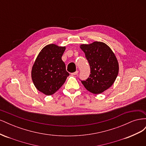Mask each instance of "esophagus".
<instances>
[{
  "label": "esophagus",
  "mask_w": 146,
  "mask_h": 146,
  "mask_svg": "<svg viewBox=\"0 0 146 146\" xmlns=\"http://www.w3.org/2000/svg\"><path fill=\"white\" fill-rule=\"evenodd\" d=\"M78 70H76V71L75 72L71 73V74L72 75V76H76V75H77V74H78Z\"/></svg>",
  "instance_id": "1"
}]
</instances>
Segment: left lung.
Segmentation results:
<instances>
[{"label":"left lung","instance_id":"1","mask_svg":"<svg viewBox=\"0 0 146 146\" xmlns=\"http://www.w3.org/2000/svg\"><path fill=\"white\" fill-rule=\"evenodd\" d=\"M89 63L91 74L81 80L86 89L95 94H100L112 86L119 72V63L112 50L102 42L95 41L80 45Z\"/></svg>","mask_w":146,"mask_h":146}]
</instances>
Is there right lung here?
<instances>
[{"instance_id":"obj_1","label":"right lung","mask_w":146,"mask_h":146,"mask_svg":"<svg viewBox=\"0 0 146 146\" xmlns=\"http://www.w3.org/2000/svg\"><path fill=\"white\" fill-rule=\"evenodd\" d=\"M66 47L54 44L46 46L39 53L32 69V78L36 89L47 96L58 91L69 74L61 57Z\"/></svg>"}]
</instances>
